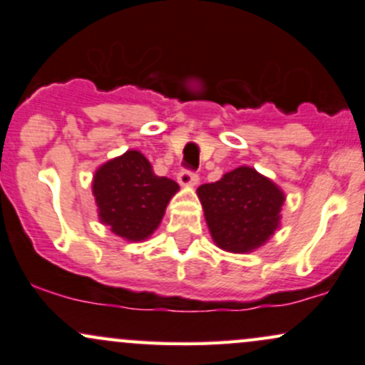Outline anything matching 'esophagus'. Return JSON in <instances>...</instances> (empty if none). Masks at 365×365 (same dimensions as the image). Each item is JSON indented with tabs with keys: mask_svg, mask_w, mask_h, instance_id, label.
I'll list each match as a JSON object with an SVG mask.
<instances>
[{
	"mask_svg": "<svg viewBox=\"0 0 365 365\" xmlns=\"http://www.w3.org/2000/svg\"><path fill=\"white\" fill-rule=\"evenodd\" d=\"M178 181L184 187H195L198 184V174L191 170H181L178 174Z\"/></svg>",
	"mask_w": 365,
	"mask_h": 365,
	"instance_id": "esophagus-1",
	"label": "esophagus"
}]
</instances>
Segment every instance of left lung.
I'll list each match as a JSON object with an SVG mask.
<instances>
[{"label": "left lung", "instance_id": "left-lung-1", "mask_svg": "<svg viewBox=\"0 0 365 365\" xmlns=\"http://www.w3.org/2000/svg\"><path fill=\"white\" fill-rule=\"evenodd\" d=\"M214 243L224 252L250 253L264 247L281 226L286 196L271 179L241 165L196 190Z\"/></svg>", "mask_w": 365, "mask_h": 365}]
</instances>
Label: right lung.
Here are the masks:
<instances>
[{
  "instance_id": "1",
  "label": "right lung",
  "mask_w": 365,
  "mask_h": 365,
  "mask_svg": "<svg viewBox=\"0 0 365 365\" xmlns=\"http://www.w3.org/2000/svg\"><path fill=\"white\" fill-rule=\"evenodd\" d=\"M91 186L100 222L130 243L153 235L179 191V184L155 174L138 150H128L98 167Z\"/></svg>"
}]
</instances>
